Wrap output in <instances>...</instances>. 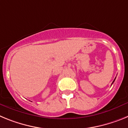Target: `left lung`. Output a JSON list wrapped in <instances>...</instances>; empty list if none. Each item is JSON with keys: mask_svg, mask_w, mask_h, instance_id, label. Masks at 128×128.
Masks as SVG:
<instances>
[{"mask_svg": "<svg viewBox=\"0 0 128 128\" xmlns=\"http://www.w3.org/2000/svg\"><path fill=\"white\" fill-rule=\"evenodd\" d=\"M115 80H114V81H113V82H112V84H113V83H114V81H115Z\"/></svg>", "mask_w": 128, "mask_h": 128, "instance_id": "1", "label": "left lung"}]
</instances>
